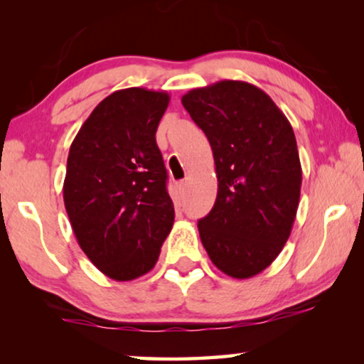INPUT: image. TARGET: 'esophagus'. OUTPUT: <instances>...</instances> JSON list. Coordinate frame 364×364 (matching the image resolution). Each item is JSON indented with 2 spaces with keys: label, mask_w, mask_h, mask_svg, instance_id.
I'll use <instances>...</instances> for the list:
<instances>
[{
  "label": "esophagus",
  "mask_w": 364,
  "mask_h": 364,
  "mask_svg": "<svg viewBox=\"0 0 364 364\" xmlns=\"http://www.w3.org/2000/svg\"><path fill=\"white\" fill-rule=\"evenodd\" d=\"M176 188L178 191V193H182L183 191H186V182H183V181H177V182H176Z\"/></svg>",
  "instance_id": "34e87169"
}]
</instances>
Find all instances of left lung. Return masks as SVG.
<instances>
[{"mask_svg": "<svg viewBox=\"0 0 364 364\" xmlns=\"http://www.w3.org/2000/svg\"><path fill=\"white\" fill-rule=\"evenodd\" d=\"M210 142L217 198L198 220L202 245L218 270L255 277L290 237L301 188L296 139L272 97L253 84L218 81L182 97Z\"/></svg>", "mask_w": 364, "mask_h": 364, "instance_id": "obj_1", "label": "left lung"}]
</instances>
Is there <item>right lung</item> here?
Returning <instances> with one entry per match:
<instances>
[{"label": "right lung", "mask_w": 364, "mask_h": 364, "mask_svg": "<svg viewBox=\"0 0 364 364\" xmlns=\"http://www.w3.org/2000/svg\"><path fill=\"white\" fill-rule=\"evenodd\" d=\"M167 92H112L69 149L63 196L79 247L104 275L129 282L151 272L173 223L156 132Z\"/></svg>", "instance_id": "right-lung-1"}]
</instances>
